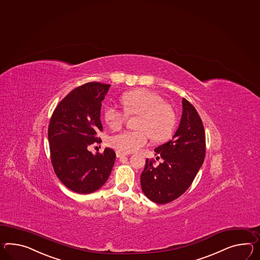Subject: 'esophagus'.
Instances as JSON below:
<instances>
[{
  "instance_id": "34e87169",
  "label": "esophagus",
  "mask_w": 260,
  "mask_h": 260,
  "mask_svg": "<svg viewBox=\"0 0 260 260\" xmlns=\"http://www.w3.org/2000/svg\"><path fill=\"white\" fill-rule=\"evenodd\" d=\"M127 155H128V154H127V153L116 151V157H117V158H122V157H125V156H127Z\"/></svg>"
}]
</instances>
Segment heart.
Returning a JSON list of instances; mask_svg holds the SVG:
<instances>
[{"mask_svg":"<svg viewBox=\"0 0 260 260\" xmlns=\"http://www.w3.org/2000/svg\"><path fill=\"white\" fill-rule=\"evenodd\" d=\"M122 112L109 105L104 109V119L111 128H119L127 120V115H138L136 131H123L110 137L109 143L117 151L134 152L151 140L161 142L173 133L176 115L169 105L162 103L160 96L146 89H139L122 95Z\"/></svg>","mask_w":260,"mask_h":260,"instance_id":"heart-1","label":"heart"}]
</instances>
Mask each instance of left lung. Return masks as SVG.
Masks as SVG:
<instances>
[{
	"label": "left lung",
	"mask_w": 260,
	"mask_h": 260,
	"mask_svg": "<svg viewBox=\"0 0 260 260\" xmlns=\"http://www.w3.org/2000/svg\"><path fill=\"white\" fill-rule=\"evenodd\" d=\"M162 162L154 165L146 159L141 174V187L152 202L166 204L177 199L192 183L201 168L206 153L202 120L187 100L182 99L179 126L169 142L155 148Z\"/></svg>",
	"instance_id": "obj_1"
}]
</instances>
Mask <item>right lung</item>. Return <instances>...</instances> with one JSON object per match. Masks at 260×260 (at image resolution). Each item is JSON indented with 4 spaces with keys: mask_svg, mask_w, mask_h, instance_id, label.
<instances>
[{
    "mask_svg": "<svg viewBox=\"0 0 260 260\" xmlns=\"http://www.w3.org/2000/svg\"><path fill=\"white\" fill-rule=\"evenodd\" d=\"M110 84L88 83L72 90L51 115L48 138L51 162L61 182L77 193H91L107 181L115 152L105 148L93 154L88 146L100 143L102 102Z\"/></svg>",
    "mask_w": 260,
    "mask_h": 260,
    "instance_id": "obj_1",
    "label": "right lung"
}]
</instances>
